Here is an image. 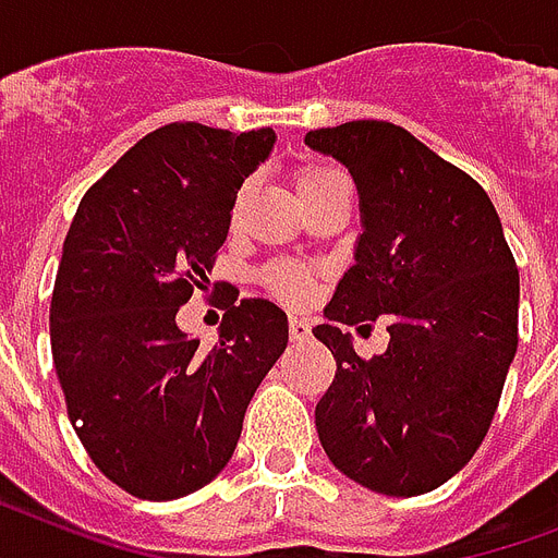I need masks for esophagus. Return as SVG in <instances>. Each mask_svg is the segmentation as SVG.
Segmentation results:
<instances>
[{
	"label": "esophagus",
	"mask_w": 558,
	"mask_h": 558,
	"mask_svg": "<svg viewBox=\"0 0 558 558\" xmlns=\"http://www.w3.org/2000/svg\"><path fill=\"white\" fill-rule=\"evenodd\" d=\"M288 335H291V340H305V338H308V335H311L308 319L291 314V319H288Z\"/></svg>",
	"instance_id": "esophagus-1"
}]
</instances>
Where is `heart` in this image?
I'll return each mask as SVG.
<instances>
[{
  "label": "heart",
  "mask_w": 558,
  "mask_h": 558,
  "mask_svg": "<svg viewBox=\"0 0 558 558\" xmlns=\"http://www.w3.org/2000/svg\"><path fill=\"white\" fill-rule=\"evenodd\" d=\"M338 174L340 171H335V168L328 166H302L300 171H296V194L311 192V189H317V185H323L326 180H331V177ZM265 279L267 284H270V291H274L276 296H282V300L300 302L305 300L311 291L308 270L300 265H288V262L270 267L265 274Z\"/></svg>",
  "instance_id": "obj_1"
}]
</instances>
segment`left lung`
<instances>
[{"label":"left lung","mask_w":558,"mask_h":558,"mask_svg":"<svg viewBox=\"0 0 558 558\" xmlns=\"http://www.w3.org/2000/svg\"><path fill=\"white\" fill-rule=\"evenodd\" d=\"M352 171L364 232L314 328L338 361L319 442L366 489L413 498L481 448L518 349V267L489 194L410 131L364 119L305 133ZM391 317L384 356L356 355L339 323Z\"/></svg>","instance_id":"1"}]
</instances>
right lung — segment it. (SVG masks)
Masks as SVG:
<instances>
[{"instance_id": "obj_1", "label": "right lung", "mask_w": 558, "mask_h": 558, "mask_svg": "<svg viewBox=\"0 0 558 558\" xmlns=\"http://www.w3.org/2000/svg\"><path fill=\"white\" fill-rule=\"evenodd\" d=\"M274 142V128H157L89 185L63 241L49 323L69 422L104 477L142 500L192 495L230 463L288 347L284 311L232 288L215 347L177 328Z\"/></svg>"}]
</instances>
